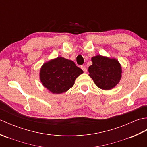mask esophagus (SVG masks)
Returning <instances> with one entry per match:
<instances>
[{
	"label": "esophagus",
	"mask_w": 147,
	"mask_h": 147,
	"mask_svg": "<svg viewBox=\"0 0 147 147\" xmlns=\"http://www.w3.org/2000/svg\"><path fill=\"white\" fill-rule=\"evenodd\" d=\"M81 68L82 69V70L83 71L84 73H86V72H87V69H86V67H85V65H82V66H81Z\"/></svg>",
	"instance_id": "1"
}]
</instances>
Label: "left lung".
<instances>
[{
    "label": "left lung",
    "instance_id": "left-lung-1",
    "mask_svg": "<svg viewBox=\"0 0 147 147\" xmlns=\"http://www.w3.org/2000/svg\"><path fill=\"white\" fill-rule=\"evenodd\" d=\"M92 65L88 68L89 76L95 85L102 90H111L121 78L122 69L117 59L100 55L92 58Z\"/></svg>",
    "mask_w": 147,
    "mask_h": 147
}]
</instances>
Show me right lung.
<instances>
[{"label":"right lung","instance_id":"right-lung-1","mask_svg":"<svg viewBox=\"0 0 147 147\" xmlns=\"http://www.w3.org/2000/svg\"><path fill=\"white\" fill-rule=\"evenodd\" d=\"M82 73L83 70L73 61L58 57L43 64L40 79L43 86L50 92L60 94L69 90L76 78Z\"/></svg>","mask_w":147,"mask_h":147}]
</instances>
